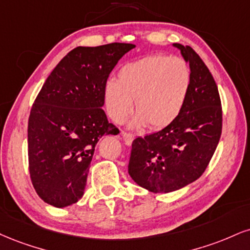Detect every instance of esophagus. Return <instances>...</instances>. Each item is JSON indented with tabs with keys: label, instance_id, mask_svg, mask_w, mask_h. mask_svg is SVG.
<instances>
[{
	"label": "esophagus",
	"instance_id": "esophagus-1",
	"mask_svg": "<svg viewBox=\"0 0 250 250\" xmlns=\"http://www.w3.org/2000/svg\"><path fill=\"white\" fill-rule=\"evenodd\" d=\"M122 138H123V141H125V143L127 144V146H130L131 143H133V141H134V135L133 134H130V133H125V131H122Z\"/></svg>",
	"mask_w": 250,
	"mask_h": 250
}]
</instances>
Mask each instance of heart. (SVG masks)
I'll list each match as a JSON object with an SVG mask.
<instances>
[{
	"label": "heart",
	"mask_w": 250,
	"mask_h": 250,
	"mask_svg": "<svg viewBox=\"0 0 250 250\" xmlns=\"http://www.w3.org/2000/svg\"><path fill=\"white\" fill-rule=\"evenodd\" d=\"M191 72L178 57L151 55L122 66L116 80L104 86V104L115 122L125 121L136 107L133 125L161 129L172 123L184 107Z\"/></svg>",
	"instance_id": "heart-1"
}]
</instances>
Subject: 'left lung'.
Masks as SVG:
<instances>
[{
	"mask_svg": "<svg viewBox=\"0 0 250 250\" xmlns=\"http://www.w3.org/2000/svg\"><path fill=\"white\" fill-rule=\"evenodd\" d=\"M188 62L191 85L182 112L171 125L131 144L128 172L154 193H169L197 180L221 136L222 110L211 72L190 46L173 44Z\"/></svg>",
	"mask_w": 250,
	"mask_h": 250,
	"instance_id": "left-lung-1",
	"label": "left lung"
}]
</instances>
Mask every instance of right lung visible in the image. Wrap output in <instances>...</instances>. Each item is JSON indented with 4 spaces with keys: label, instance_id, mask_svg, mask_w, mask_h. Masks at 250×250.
<instances>
[{
    "label": "right lung",
    "instance_id": "add662e5",
    "mask_svg": "<svg viewBox=\"0 0 250 250\" xmlns=\"http://www.w3.org/2000/svg\"><path fill=\"white\" fill-rule=\"evenodd\" d=\"M134 44L78 46L51 72L28 125L30 178L45 203L58 208L83 195L96 143L117 129L102 109L110 72Z\"/></svg>",
    "mask_w": 250,
    "mask_h": 250
}]
</instances>
